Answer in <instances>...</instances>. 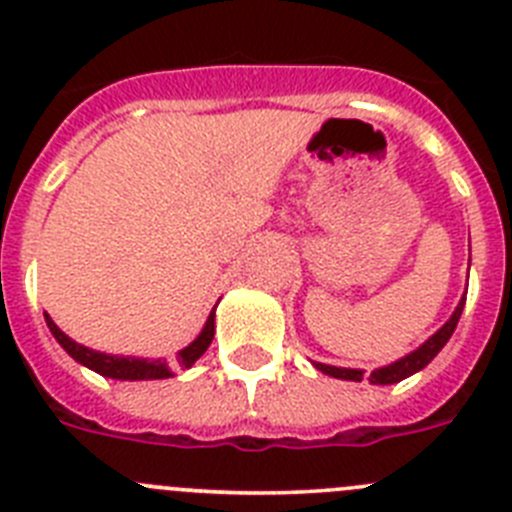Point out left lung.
<instances>
[{"instance_id":"8db88e82","label":"left lung","mask_w":512,"mask_h":512,"mask_svg":"<svg viewBox=\"0 0 512 512\" xmlns=\"http://www.w3.org/2000/svg\"><path fill=\"white\" fill-rule=\"evenodd\" d=\"M464 302H467V297H461L459 307L454 310V315H451L449 323L443 325L436 336L428 338V341H425L418 351L408 354L405 359L395 361V364L382 366V369L372 372L366 379H369L372 384H397V382H402V379H408L410 374L420 372L423 366L431 364L433 356H436L438 351L446 346V341H449L451 333H454L456 323H459V318H461V310H464ZM315 369H320L323 374H328V377H336V379H351V382H361V379H364V372H361V369H338V366L318 364V361H315Z\"/></svg>"}]
</instances>
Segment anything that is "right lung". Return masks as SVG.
Instances as JSON below:
<instances>
[{
	"label": "right lung",
	"instance_id": "add662e5",
	"mask_svg": "<svg viewBox=\"0 0 512 512\" xmlns=\"http://www.w3.org/2000/svg\"><path fill=\"white\" fill-rule=\"evenodd\" d=\"M45 323H48L53 338H56L63 348H66V354H69L71 359H76L79 364L89 366V369H94V372L102 374V377L130 379V382H133V379H166V377H171V366L189 369L194 361L205 354L207 346L212 343V336H215V310H212L210 318H207V323H205V328H202V333L197 336V341H192L187 348H184V351H179V354H176V361L169 366L166 361H161V359L146 361V359H133V356H128V359H125V356L99 354V351H92V348L71 341V338L66 336V333H63V330L58 328V325L53 323L48 315H45Z\"/></svg>",
	"mask_w": 512,
	"mask_h": 512
}]
</instances>
